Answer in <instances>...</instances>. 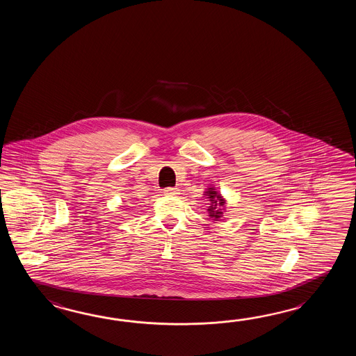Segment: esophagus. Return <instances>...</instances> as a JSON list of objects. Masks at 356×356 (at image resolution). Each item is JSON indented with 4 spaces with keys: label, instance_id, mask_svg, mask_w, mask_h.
<instances>
[{
    "label": "esophagus",
    "instance_id": "34e87169",
    "mask_svg": "<svg viewBox=\"0 0 356 356\" xmlns=\"http://www.w3.org/2000/svg\"><path fill=\"white\" fill-rule=\"evenodd\" d=\"M164 195H167V196H178L179 195V189L168 187V188L164 189Z\"/></svg>",
    "mask_w": 356,
    "mask_h": 356
}]
</instances>
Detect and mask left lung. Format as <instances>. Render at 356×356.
I'll list each match as a JSON object with an SVG mask.
<instances>
[{"instance_id":"8db88e82","label":"left lung","mask_w":356,"mask_h":356,"mask_svg":"<svg viewBox=\"0 0 356 356\" xmlns=\"http://www.w3.org/2000/svg\"><path fill=\"white\" fill-rule=\"evenodd\" d=\"M204 196L209 201L207 206V213L213 221H218L220 218H222V212L225 211V204L227 200L220 195L216 187L210 186L209 188L204 192Z\"/></svg>"}]
</instances>
